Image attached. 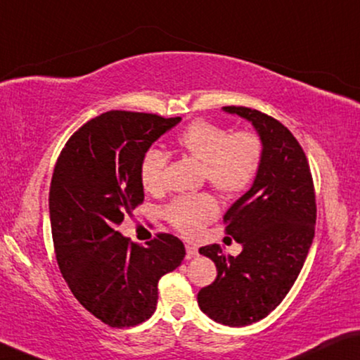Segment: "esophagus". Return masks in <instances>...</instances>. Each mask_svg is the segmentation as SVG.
I'll return each instance as SVG.
<instances>
[{
    "mask_svg": "<svg viewBox=\"0 0 360 360\" xmlns=\"http://www.w3.org/2000/svg\"><path fill=\"white\" fill-rule=\"evenodd\" d=\"M196 256H198V248L191 246V245H186V259H193Z\"/></svg>",
    "mask_w": 360,
    "mask_h": 360,
    "instance_id": "34e87169",
    "label": "esophagus"
}]
</instances>
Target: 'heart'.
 Instances as JSON below:
<instances>
[{"instance_id": "1", "label": "heart", "mask_w": 360, "mask_h": 360, "mask_svg": "<svg viewBox=\"0 0 360 360\" xmlns=\"http://www.w3.org/2000/svg\"><path fill=\"white\" fill-rule=\"evenodd\" d=\"M176 149L201 162L202 179L226 196L245 191L256 176L262 161V141L256 131L236 130L198 119L176 138ZM169 158L159 149H149L140 164L143 186L159 193L165 186ZM219 206L207 193L184 195L165 207V217L185 236H196L217 217Z\"/></svg>"}]
</instances>
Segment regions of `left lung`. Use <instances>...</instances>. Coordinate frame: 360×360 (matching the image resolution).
<instances>
[{
  "label": "left lung",
  "mask_w": 360,
  "mask_h": 360,
  "mask_svg": "<svg viewBox=\"0 0 360 360\" xmlns=\"http://www.w3.org/2000/svg\"><path fill=\"white\" fill-rule=\"evenodd\" d=\"M252 122L262 140L256 180L224 215L225 233L243 245L236 257L219 245L199 248L217 278L198 292L201 311L229 327L267 317L300 275L315 233L314 180L306 153L286 127L257 109L225 106Z\"/></svg>",
  "instance_id": "1"
}]
</instances>
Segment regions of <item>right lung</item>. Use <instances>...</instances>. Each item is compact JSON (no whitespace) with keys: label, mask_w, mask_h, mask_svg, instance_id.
I'll return each instance as SVG.
<instances>
[{"label":"right lung","mask_w":360,"mask_h":360,"mask_svg":"<svg viewBox=\"0 0 360 360\" xmlns=\"http://www.w3.org/2000/svg\"><path fill=\"white\" fill-rule=\"evenodd\" d=\"M180 120L108 110L69 138L54 165L49 219L59 270L77 301L112 328L151 317L159 280L186 254L170 233H158L145 248L117 230L145 201L143 156Z\"/></svg>","instance_id":"1"}]
</instances>
